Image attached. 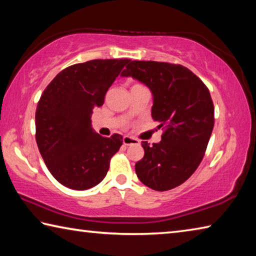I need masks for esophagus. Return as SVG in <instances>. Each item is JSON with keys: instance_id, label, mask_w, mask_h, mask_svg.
<instances>
[{"instance_id": "obj_1", "label": "esophagus", "mask_w": 256, "mask_h": 256, "mask_svg": "<svg viewBox=\"0 0 256 256\" xmlns=\"http://www.w3.org/2000/svg\"><path fill=\"white\" fill-rule=\"evenodd\" d=\"M123 144L125 146H131V144H138V140H136V138H132V136H124L123 138Z\"/></svg>"}]
</instances>
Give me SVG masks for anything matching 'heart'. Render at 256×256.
<instances>
[{
	"instance_id": "heart-1",
	"label": "heart",
	"mask_w": 256,
	"mask_h": 256,
	"mask_svg": "<svg viewBox=\"0 0 256 256\" xmlns=\"http://www.w3.org/2000/svg\"><path fill=\"white\" fill-rule=\"evenodd\" d=\"M134 86H140V84H134Z\"/></svg>"
}]
</instances>
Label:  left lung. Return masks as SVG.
<instances>
[{
    "mask_svg": "<svg viewBox=\"0 0 256 256\" xmlns=\"http://www.w3.org/2000/svg\"><path fill=\"white\" fill-rule=\"evenodd\" d=\"M123 76L136 78L154 94L152 118L162 128V141H142L144 156L136 164L142 183L159 192L175 188L196 170L214 125L209 89L180 64L131 60Z\"/></svg>",
    "mask_w": 256,
    "mask_h": 256,
    "instance_id": "left-lung-1",
    "label": "left lung"
}]
</instances>
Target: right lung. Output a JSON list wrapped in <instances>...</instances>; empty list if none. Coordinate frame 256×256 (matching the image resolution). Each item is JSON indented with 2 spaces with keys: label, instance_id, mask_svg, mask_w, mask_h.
I'll return each mask as SVG.
<instances>
[{
  "label": "right lung",
  "instance_id": "obj_1",
  "mask_svg": "<svg viewBox=\"0 0 256 256\" xmlns=\"http://www.w3.org/2000/svg\"><path fill=\"white\" fill-rule=\"evenodd\" d=\"M128 58L92 60L60 71L42 92L36 110V142L54 178L84 190L100 183L123 136L104 138L92 128V115Z\"/></svg>",
  "mask_w": 256,
  "mask_h": 256
}]
</instances>
